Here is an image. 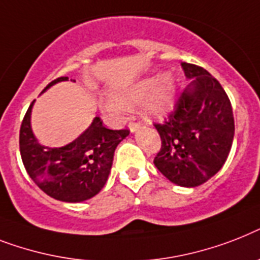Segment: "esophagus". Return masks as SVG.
Segmentation results:
<instances>
[{"label": "esophagus", "mask_w": 260, "mask_h": 260, "mask_svg": "<svg viewBox=\"0 0 260 260\" xmlns=\"http://www.w3.org/2000/svg\"><path fill=\"white\" fill-rule=\"evenodd\" d=\"M141 127H142V123H141V122H136V119L130 120V123H128V128H130V132L132 133L137 132V130Z\"/></svg>", "instance_id": "1"}]
</instances>
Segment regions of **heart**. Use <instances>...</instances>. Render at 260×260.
I'll return each instance as SVG.
<instances>
[{
	"mask_svg": "<svg viewBox=\"0 0 260 260\" xmlns=\"http://www.w3.org/2000/svg\"><path fill=\"white\" fill-rule=\"evenodd\" d=\"M176 83L170 74H162L161 76L146 78L130 87L127 91L115 95V103L107 106L111 113H118L119 106L128 107L146 98L143 103V113L149 117H162L173 109Z\"/></svg>",
	"mask_w": 260,
	"mask_h": 260,
	"instance_id": "obj_1",
	"label": "heart"
}]
</instances>
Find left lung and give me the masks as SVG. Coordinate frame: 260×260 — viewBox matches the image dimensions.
Returning a JSON list of instances; mask_svg holds the SVG:
<instances>
[{"label":"left lung","mask_w":260,"mask_h":260,"mask_svg":"<svg viewBox=\"0 0 260 260\" xmlns=\"http://www.w3.org/2000/svg\"><path fill=\"white\" fill-rule=\"evenodd\" d=\"M192 79L164 123H154L161 149L154 165L169 181L199 186L213 177L231 150L235 122L231 102L217 80L203 67L181 63Z\"/></svg>","instance_id":"obj_1"}]
</instances>
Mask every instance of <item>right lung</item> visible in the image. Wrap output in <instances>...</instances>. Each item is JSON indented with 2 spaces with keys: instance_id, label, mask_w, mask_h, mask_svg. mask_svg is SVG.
Masks as SVG:
<instances>
[{
  "instance_id": "right-lung-1",
  "label": "right lung",
  "mask_w": 260,
  "mask_h": 260,
  "mask_svg": "<svg viewBox=\"0 0 260 260\" xmlns=\"http://www.w3.org/2000/svg\"><path fill=\"white\" fill-rule=\"evenodd\" d=\"M64 80H68L67 76L55 79L43 92ZM33 102L20 128V153L29 177L56 200L80 203L94 197L109 178L118 143L130 132L127 128L110 130L96 117L74 142L63 147H45L37 142L30 128Z\"/></svg>"
}]
</instances>
